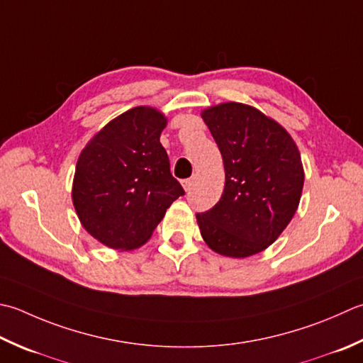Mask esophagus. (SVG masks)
<instances>
[{"mask_svg": "<svg viewBox=\"0 0 363 363\" xmlns=\"http://www.w3.org/2000/svg\"><path fill=\"white\" fill-rule=\"evenodd\" d=\"M191 186H194V177H190V179L182 181V187H184V190H186V191H190Z\"/></svg>", "mask_w": 363, "mask_h": 363, "instance_id": "esophagus-1", "label": "esophagus"}]
</instances>
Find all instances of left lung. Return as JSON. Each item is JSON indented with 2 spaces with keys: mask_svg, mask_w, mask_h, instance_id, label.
Segmentation results:
<instances>
[{
  "mask_svg": "<svg viewBox=\"0 0 363 363\" xmlns=\"http://www.w3.org/2000/svg\"><path fill=\"white\" fill-rule=\"evenodd\" d=\"M225 167L214 208L196 214L211 250L247 258L274 244L299 208L301 152L286 129L255 106L225 102L201 111Z\"/></svg>",
  "mask_w": 363,
  "mask_h": 363,
  "instance_id": "obj_1",
  "label": "left lung"
}]
</instances>
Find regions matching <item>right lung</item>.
Wrapping results in <instances>:
<instances>
[{"mask_svg": "<svg viewBox=\"0 0 363 363\" xmlns=\"http://www.w3.org/2000/svg\"><path fill=\"white\" fill-rule=\"evenodd\" d=\"M167 118L135 106L102 127L77 160L72 201L83 228L115 250L147 242L184 189L160 143Z\"/></svg>", "mask_w": 363, "mask_h": 363, "instance_id": "1", "label": "right lung"}]
</instances>
